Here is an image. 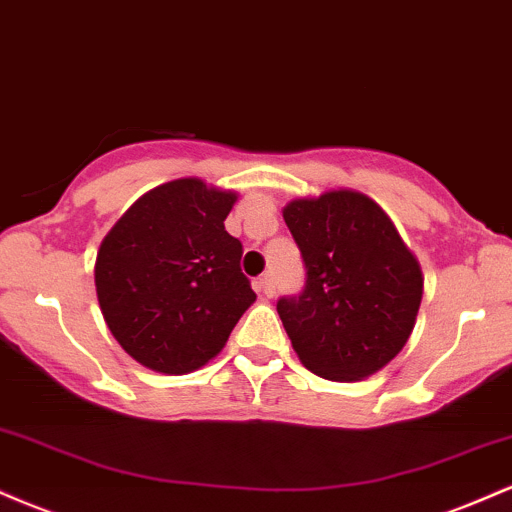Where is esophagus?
Here are the masks:
<instances>
[{
    "label": "esophagus",
    "mask_w": 512,
    "mask_h": 512,
    "mask_svg": "<svg viewBox=\"0 0 512 512\" xmlns=\"http://www.w3.org/2000/svg\"><path fill=\"white\" fill-rule=\"evenodd\" d=\"M257 291L264 293V296H267V298L274 296L276 289H274V274L272 272L262 274L260 279H257Z\"/></svg>",
    "instance_id": "esophagus-1"
}]
</instances>
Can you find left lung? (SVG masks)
Returning <instances> with one entry per match:
<instances>
[{
	"mask_svg": "<svg viewBox=\"0 0 512 512\" xmlns=\"http://www.w3.org/2000/svg\"><path fill=\"white\" fill-rule=\"evenodd\" d=\"M284 221L305 267L303 291L276 303L293 351L337 383L378 373L407 344L424 296L395 223L354 190L293 199Z\"/></svg>",
	"mask_w": 512,
	"mask_h": 512,
	"instance_id": "8db88e82",
	"label": "left lung"
}]
</instances>
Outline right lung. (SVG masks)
Masks as SVG:
<instances>
[{"label":"right lung","mask_w":512,"mask_h":512,"mask_svg":"<svg viewBox=\"0 0 512 512\" xmlns=\"http://www.w3.org/2000/svg\"><path fill=\"white\" fill-rule=\"evenodd\" d=\"M236 192L180 178L149 190L103 238L96 293L113 337L158 373L202 368L255 303L226 231Z\"/></svg>","instance_id":"1"}]
</instances>
